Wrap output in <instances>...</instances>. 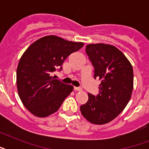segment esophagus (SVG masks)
I'll use <instances>...</instances> for the list:
<instances>
[{
  "mask_svg": "<svg viewBox=\"0 0 149 149\" xmlns=\"http://www.w3.org/2000/svg\"><path fill=\"white\" fill-rule=\"evenodd\" d=\"M74 91H82V88H80V87H77V86H74Z\"/></svg>",
  "mask_w": 149,
  "mask_h": 149,
  "instance_id": "1",
  "label": "esophagus"
}]
</instances>
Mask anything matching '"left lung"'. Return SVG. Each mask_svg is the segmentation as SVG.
Instances as JSON below:
<instances>
[{"label": "left lung", "mask_w": 149, "mask_h": 149, "mask_svg": "<svg viewBox=\"0 0 149 149\" xmlns=\"http://www.w3.org/2000/svg\"><path fill=\"white\" fill-rule=\"evenodd\" d=\"M86 53L94 67V78L101 83L99 93H88V100L80 106L82 115L94 125L113 120L127 106L133 91V68L118 48L103 43L90 44Z\"/></svg>", "instance_id": "obj_1"}]
</instances>
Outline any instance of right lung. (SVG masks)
Listing matches in <instances>:
<instances>
[{
    "instance_id": "obj_1",
    "label": "right lung",
    "mask_w": 149,
    "mask_h": 149,
    "mask_svg": "<svg viewBox=\"0 0 149 149\" xmlns=\"http://www.w3.org/2000/svg\"><path fill=\"white\" fill-rule=\"evenodd\" d=\"M83 42L48 36L33 42L20 58L17 68V88L22 104L33 115L45 118L58 111L73 90L52 76L70 54Z\"/></svg>"
}]
</instances>
